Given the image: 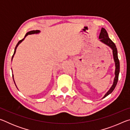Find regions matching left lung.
<instances>
[{"label":"left lung","instance_id":"left-lung-1","mask_svg":"<svg viewBox=\"0 0 130 130\" xmlns=\"http://www.w3.org/2000/svg\"><path fill=\"white\" fill-rule=\"evenodd\" d=\"M99 39L100 41L104 43L105 45L108 46L112 50V53H113V60L115 61V78H114L113 80V85H112L111 88L109 89L108 91L107 92V93L105 94L104 98L107 96L108 94L111 93L112 91L115 89L116 84H117L118 81V77H119V74L120 72V63H119V60L118 59V50L117 48L116 47L115 44L114 43L111 39L109 38L107 32V31L105 30V28H102V30H101V32L99 35Z\"/></svg>","mask_w":130,"mask_h":130}]
</instances>
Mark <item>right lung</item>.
Returning a JSON list of instances; mask_svg holds the SVG:
<instances>
[{"label":"right lung","mask_w":130,"mask_h":130,"mask_svg":"<svg viewBox=\"0 0 130 130\" xmlns=\"http://www.w3.org/2000/svg\"><path fill=\"white\" fill-rule=\"evenodd\" d=\"M39 32H40V31L39 30H32V31H28V32H27V33L26 34V35H25V38H24L23 39H21V40H20L18 42V43H17V45H16V46H15V50H14V54H13V56H12V58H13V57H14V54H15V52H16V49H17V47L18 46V45H19V44H20L22 42L23 40H24V39L25 38V37L27 36H28V35H30V34H38V33H39ZM12 78H13V80H14V76H13V74H12ZM14 83H15V82H14Z\"/></svg>","instance_id":"obj_1"}]
</instances>
